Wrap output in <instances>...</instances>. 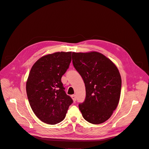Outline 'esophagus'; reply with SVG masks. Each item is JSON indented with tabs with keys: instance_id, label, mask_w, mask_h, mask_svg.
<instances>
[{
	"instance_id": "1",
	"label": "esophagus",
	"mask_w": 149,
	"mask_h": 149,
	"mask_svg": "<svg viewBox=\"0 0 149 149\" xmlns=\"http://www.w3.org/2000/svg\"><path fill=\"white\" fill-rule=\"evenodd\" d=\"M71 97H72V99H73L74 102H75L76 101V96L74 95V94H73V95H71Z\"/></svg>"
}]
</instances>
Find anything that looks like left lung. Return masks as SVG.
Returning a JSON list of instances; mask_svg holds the SVG:
<instances>
[{"label":"left lung","mask_w":149,"mask_h":149,"mask_svg":"<svg viewBox=\"0 0 149 149\" xmlns=\"http://www.w3.org/2000/svg\"><path fill=\"white\" fill-rule=\"evenodd\" d=\"M72 60L85 84V100L79 104L82 116L91 124L103 123L110 118L119 101L122 81L118 68L96 52H73Z\"/></svg>","instance_id":"obj_1"}]
</instances>
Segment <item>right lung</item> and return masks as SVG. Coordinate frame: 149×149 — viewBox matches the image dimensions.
I'll return each instance as SVG.
<instances>
[{"instance_id": "1", "label": "right lung", "mask_w": 149, "mask_h": 149, "mask_svg": "<svg viewBox=\"0 0 149 149\" xmlns=\"http://www.w3.org/2000/svg\"><path fill=\"white\" fill-rule=\"evenodd\" d=\"M71 61V52H57L40 58L30 70L26 94L31 109L45 123H60L73 102L61 82Z\"/></svg>"}]
</instances>
